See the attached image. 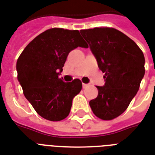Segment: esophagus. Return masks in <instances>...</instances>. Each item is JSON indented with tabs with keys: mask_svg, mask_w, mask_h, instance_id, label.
I'll use <instances>...</instances> for the list:
<instances>
[{
	"mask_svg": "<svg viewBox=\"0 0 155 155\" xmlns=\"http://www.w3.org/2000/svg\"><path fill=\"white\" fill-rule=\"evenodd\" d=\"M88 87V84H85V83H82V87L83 88H86V87Z\"/></svg>",
	"mask_w": 155,
	"mask_h": 155,
	"instance_id": "esophagus-1",
	"label": "esophagus"
}]
</instances>
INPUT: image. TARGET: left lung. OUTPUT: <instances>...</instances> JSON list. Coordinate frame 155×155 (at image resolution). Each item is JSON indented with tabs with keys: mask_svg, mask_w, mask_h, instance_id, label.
Listing matches in <instances>:
<instances>
[{
	"mask_svg": "<svg viewBox=\"0 0 155 155\" xmlns=\"http://www.w3.org/2000/svg\"><path fill=\"white\" fill-rule=\"evenodd\" d=\"M104 73L105 84L96 87L97 97L89 102L94 114L112 120L123 114L139 90L145 75V57L134 41L114 28L80 30Z\"/></svg>",
	"mask_w": 155,
	"mask_h": 155,
	"instance_id": "8db88e82",
	"label": "left lung"
}]
</instances>
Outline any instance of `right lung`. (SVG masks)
<instances>
[{"instance_id":"right-lung-1","label":"right lung","mask_w":155,"mask_h":155,"mask_svg":"<svg viewBox=\"0 0 155 155\" xmlns=\"http://www.w3.org/2000/svg\"><path fill=\"white\" fill-rule=\"evenodd\" d=\"M78 46L88 47L78 30L54 28L36 37L18 57L17 78L24 96L45 119L68 117L73 97L82 90L79 79L64 82L59 78L68 53Z\"/></svg>"}]
</instances>
